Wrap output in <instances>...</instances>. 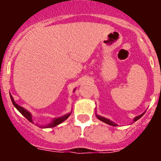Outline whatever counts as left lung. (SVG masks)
<instances>
[{
	"instance_id": "obj_1",
	"label": "left lung",
	"mask_w": 161,
	"mask_h": 161,
	"mask_svg": "<svg viewBox=\"0 0 161 161\" xmlns=\"http://www.w3.org/2000/svg\"><path fill=\"white\" fill-rule=\"evenodd\" d=\"M144 114H145V112H144V113H142V114L139 115V116H136V118H134V119H133V122H135V121H137V120H139V118H140L141 117H142V115ZM96 117H97V118H98L99 120H100V121H103V122L106 123V124L109 125H111V126H118V125H117L116 123L113 122V121H111V120H110V119H108V118H104V117H102V116H100V115L97 114V113H96Z\"/></svg>"
}]
</instances>
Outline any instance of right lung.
I'll list each match as a JSON object with an SVG mask.
<instances>
[{
    "instance_id": "add662e5",
    "label": "right lung",
    "mask_w": 161,
    "mask_h": 161,
    "mask_svg": "<svg viewBox=\"0 0 161 161\" xmlns=\"http://www.w3.org/2000/svg\"><path fill=\"white\" fill-rule=\"evenodd\" d=\"M75 90V89L74 91ZM10 97H11V101H12V103H13V105H14V108H15L16 109L18 110V111L20 112V113L22 114L23 115V116L25 117V118H26V119H28L29 121H30V122H32V124H34L33 121H32V114H31L30 112L27 111V110L25 109V108H22V107H21V106H19V105H18L17 103H16L15 102H14V98H13L12 96H11V94H10ZM71 114V111L70 112V113L66 114L63 115V116L59 117V118H53V119H52L51 121H50V123H48V124L44 125H38V126L40 128H41V129H47V128L55 127V126L58 125H60V124H61V123H62L63 121H65V120L67 119V118H69V116H70ZM36 125H37V124H36Z\"/></svg>"
}]
</instances>
